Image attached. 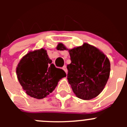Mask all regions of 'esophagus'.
<instances>
[{
  "instance_id": "34e87169",
  "label": "esophagus",
  "mask_w": 127,
  "mask_h": 127,
  "mask_svg": "<svg viewBox=\"0 0 127 127\" xmlns=\"http://www.w3.org/2000/svg\"><path fill=\"white\" fill-rule=\"evenodd\" d=\"M63 69L64 71H65V72L67 74V67H66V66H64L63 67Z\"/></svg>"
}]
</instances>
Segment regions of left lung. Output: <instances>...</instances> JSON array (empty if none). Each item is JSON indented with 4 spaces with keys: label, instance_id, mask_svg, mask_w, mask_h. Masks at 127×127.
Wrapping results in <instances>:
<instances>
[{
    "label": "left lung",
    "instance_id": "obj_1",
    "mask_svg": "<svg viewBox=\"0 0 127 127\" xmlns=\"http://www.w3.org/2000/svg\"><path fill=\"white\" fill-rule=\"evenodd\" d=\"M58 50H68L63 43ZM71 64L67 66V80L77 98L89 100L96 97L104 88L109 77L111 64L107 57L88 43L69 50Z\"/></svg>",
    "mask_w": 127,
    "mask_h": 127
}]
</instances>
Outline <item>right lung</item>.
<instances>
[{"label": "right lung", "mask_w": 127, "mask_h": 127, "mask_svg": "<svg viewBox=\"0 0 127 127\" xmlns=\"http://www.w3.org/2000/svg\"><path fill=\"white\" fill-rule=\"evenodd\" d=\"M52 63L43 48L29 52L20 60L16 75L28 95L37 99L45 98L55 89L60 79L66 76L63 70Z\"/></svg>", "instance_id": "add662e5"}]
</instances>
